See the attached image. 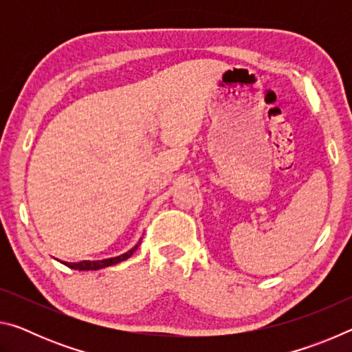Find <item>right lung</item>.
I'll return each mask as SVG.
<instances>
[{"mask_svg": "<svg viewBox=\"0 0 352 352\" xmlns=\"http://www.w3.org/2000/svg\"><path fill=\"white\" fill-rule=\"evenodd\" d=\"M141 242L136 243L133 248H130L129 252H126L124 254H119L116 258H109V259H102V261H80V262H63L65 265H68L69 269L73 270H100V269H105V267H110V265H115L119 264V262L129 259L130 256L135 253V250L138 248Z\"/></svg>", "mask_w": 352, "mask_h": 352, "instance_id": "1", "label": "right lung"}]
</instances>
